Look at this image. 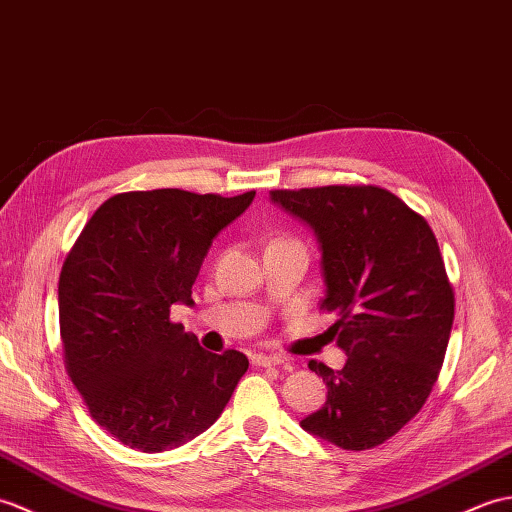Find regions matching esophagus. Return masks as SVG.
<instances>
[{"mask_svg": "<svg viewBox=\"0 0 512 512\" xmlns=\"http://www.w3.org/2000/svg\"><path fill=\"white\" fill-rule=\"evenodd\" d=\"M256 366H260V368H271V366H280L282 363V359L280 357H276V355H254V359H252Z\"/></svg>", "mask_w": 512, "mask_h": 512, "instance_id": "1", "label": "esophagus"}]
</instances>
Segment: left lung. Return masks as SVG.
Segmentation results:
<instances>
[{
    "instance_id": "left-lung-1",
    "label": "left lung",
    "mask_w": 512,
    "mask_h": 512,
    "mask_svg": "<svg viewBox=\"0 0 512 512\" xmlns=\"http://www.w3.org/2000/svg\"><path fill=\"white\" fill-rule=\"evenodd\" d=\"M271 201L309 225L322 254V309L348 359L309 368L328 394L300 420L309 434L348 451L383 445L425 405L445 359L453 291L427 221L390 190L324 186L274 190Z\"/></svg>"
}]
</instances>
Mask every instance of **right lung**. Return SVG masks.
Masks as SVG:
<instances>
[{
    "label": "right lung",
    "mask_w": 512,
    "mask_h": 512,
    "mask_svg": "<svg viewBox=\"0 0 512 512\" xmlns=\"http://www.w3.org/2000/svg\"><path fill=\"white\" fill-rule=\"evenodd\" d=\"M162 188L122 192L87 221L59 278L65 366L96 423L131 449L160 453L206 431L247 372L238 350H203L170 322L221 230L252 206Z\"/></svg>",
    "instance_id": "1"
}]
</instances>
